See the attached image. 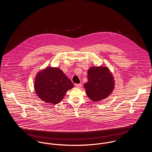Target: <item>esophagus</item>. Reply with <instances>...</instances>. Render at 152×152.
<instances>
[{
  "label": "esophagus",
  "mask_w": 152,
  "mask_h": 152,
  "mask_svg": "<svg viewBox=\"0 0 152 152\" xmlns=\"http://www.w3.org/2000/svg\"><path fill=\"white\" fill-rule=\"evenodd\" d=\"M75 86H76V87H77V88H81V87H82V84L81 83L76 84Z\"/></svg>",
  "instance_id": "obj_1"
}]
</instances>
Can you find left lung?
Returning a JSON list of instances; mask_svg holds the SVG:
<instances>
[{"label":"left lung","instance_id":"obj_1","mask_svg":"<svg viewBox=\"0 0 152 152\" xmlns=\"http://www.w3.org/2000/svg\"><path fill=\"white\" fill-rule=\"evenodd\" d=\"M88 82L84 84L88 97L98 101L107 97L114 88L112 75L107 67H92L88 71Z\"/></svg>","mask_w":152,"mask_h":152}]
</instances>
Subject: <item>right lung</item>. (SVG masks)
I'll return each instance as SVG.
<instances>
[{
    "mask_svg": "<svg viewBox=\"0 0 152 152\" xmlns=\"http://www.w3.org/2000/svg\"><path fill=\"white\" fill-rule=\"evenodd\" d=\"M38 97L44 102L56 104L64 98L73 84L58 68L48 67L38 73L34 84Z\"/></svg>",
    "mask_w": 152,
    "mask_h": 152,
    "instance_id": "add662e5",
    "label": "right lung"
}]
</instances>
